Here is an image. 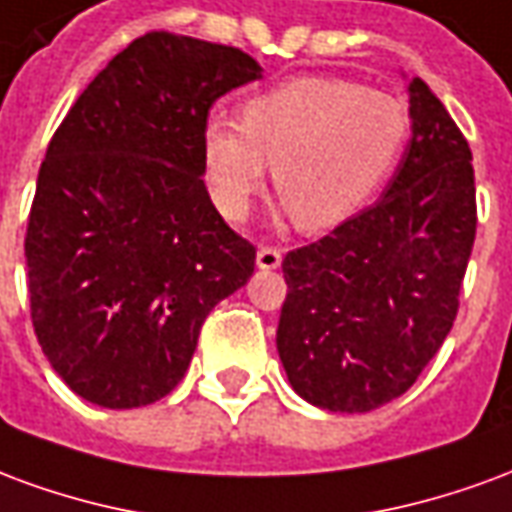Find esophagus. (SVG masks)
<instances>
[{"instance_id":"34e87169","label":"esophagus","mask_w":512,"mask_h":512,"mask_svg":"<svg viewBox=\"0 0 512 512\" xmlns=\"http://www.w3.org/2000/svg\"><path fill=\"white\" fill-rule=\"evenodd\" d=\"M282 266V252L277 246H260L257 249V268L263 271H274V268Z\"/></svg>"}]
</instances>
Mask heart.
Segmentation results:
<instances>
[{
    "label": "heart",
    "mask_w": 512,
    "mask_h": 512,
    "mask_svg": "<svg viewBox=\"0 0 512 512\" xmlns=\"http://www.w3.org/2000/svg\"><path fill=\"white\" fill-rule=\"evenodd\" d=\"M411 131L403 101L340 76H296L252 95L241 123L213 115L202 126V169L216 208L241 222L274 186L307 233H326L373 200Z\"/></svg>",
    "instance_id": "1"
}]
</instances>
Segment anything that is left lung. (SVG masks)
<instances>
[{
  "label": "left lung",
  "mask_w": 512,
  "mask_h": 512,
  "mask_svg": "<svg viewBox=\"0 0 512 512\" xmlns=\"http://www.w3.org/2000/svg\"><path fill=\"white\" fill-rule=\"evenodd\" d=\"M408 117L381 200L282 260L279 359L326 411L365 414L403 395L458 315L477 230L472 150L422 79L408 82Z\"/></svg>",
  "instance_id": "1"
}]
</instances>
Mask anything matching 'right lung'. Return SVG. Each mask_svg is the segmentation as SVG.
<instances>
[{
  "instance_id": "add662e5",
  "label": "right lung",
  "mask_w": 512,
  "mask_h": 512,
  "mask_svg": "<svg viewBox=\"0 0 512 512\" xmlns=\"http://www.w3.org/2000/svg\"><path fill=\"white\" fill-rule=\"evenodd\" d=\"M260 73L233 46L150 32L51 136L24 241L32 326L57 376L95 406L169 395L208 312L255 271V246L205 189L202 126Z\"/></svg>"
}]
</instances>
